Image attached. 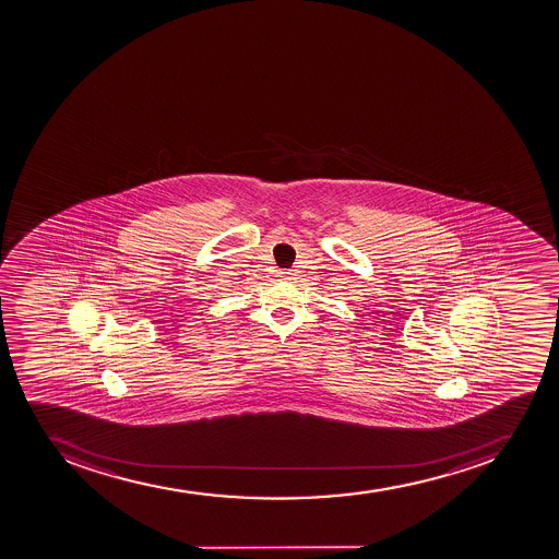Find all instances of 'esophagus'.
<instances>
[{"mask_svg": "<svg viewBox=\"0 0 559 559\" xmlns=\"http://www.w3.org/2000/svg\"><path fill=\"white\" fill-rule=\"evenodd\" d=\"M292 272H281V277L284 278V281H289V278H292Z\"/></svg>", "mask_w": 559, "mask_h": 559, "instance_id": "esophagus-1", "label": "esophagus"}]
</instances>
